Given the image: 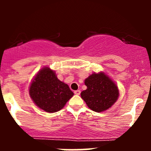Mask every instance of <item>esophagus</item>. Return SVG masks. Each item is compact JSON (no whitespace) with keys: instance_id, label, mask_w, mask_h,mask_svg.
I'll return each mask as SVG.
<instances>
[{"instance_id":"1","label":"esophagus","mask_w":151,"mask_h":151,"mask_svg":"<svg viewBox=\"0 0 151 151\" xmlns=\"http://www.w3.org/2000/svg\"><path fill=\"white\" fill-rule=\"evenodd\" d=\"M74 94H76V95H80V93H81V91H80V90H77V91H74Z\"/></svg>"}]
</instances>
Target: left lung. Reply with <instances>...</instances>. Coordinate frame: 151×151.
Instances as JSON below:
<instances>
[{
  "instance_id": "obj_1",
  "label": "left lung",
  "mask_w": 151,
  "mask_h": 151,
  "mask_svg": "<svg viewBox=\"0 0 151 151\" xmlns=\"http://www.w3.org/2000/svg\"><path fill=\"white\" fill-rule=\"evenodd\" d=\"M87 89L82 91L81 97L93 111L101 112L110 108L119 96L115 83L104 74L93 73L85 79Z\"/></svg>"
}]
</instances>
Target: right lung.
Segmentation results:
<instances>
[{
    "label": "right lung",
    "instance_id": "1",
    "mask_svg": "<svg viewBox=\"0 0 151 151\" xmlns=\"http://www.w3.org/2000/svg\"><path fill=\"white\" fill-rule=\"evenodd\" d=\"M29 94L36 106L47 112L60 110L74 96L68 85L60 81L49 67L38 72L30 84Z\"/></svg>",
    "mask_w": 151,
    "mask_h": 151
}]
</instances>
